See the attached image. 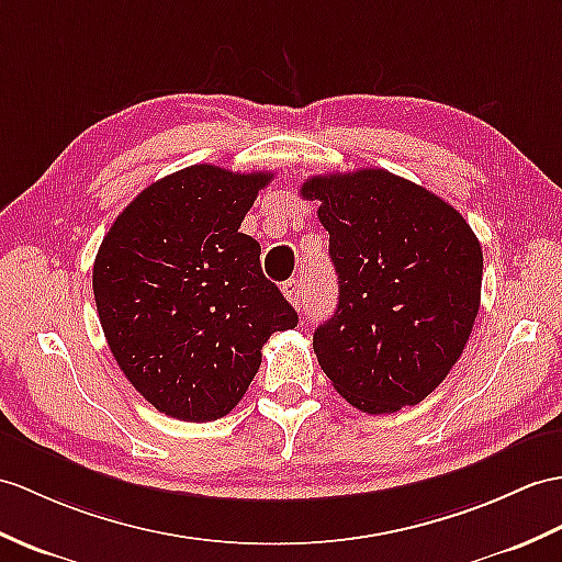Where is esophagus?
Here are the masks:
<instances>
[{
	"mask_svg": "<svg viewBox=\"0 0 562 562\" xmlns=\"http://www.w3.org/2000/svg\"><path fill=\"white\" fill-rule=\"evenodd\" d=\"M282 294L286 296V302H290L294 308H302V304H304V282L299 280V278H292V280H286L284 284H282Z\"/></svg>",
	"mask_w": 562,
	"mask_h": 562,
	"instance_id": "esophagus-1",
	"label": "esophagus"
}]
</instances>
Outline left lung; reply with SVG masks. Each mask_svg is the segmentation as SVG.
<instances>
[{
  "label": "left lung",
  "mask_w": 562,
  "mask_h": 562,
  "mask_svg": "<svg viewBox=\"0 0 562 562\" xmlns=\"http://www.w3.org/2000/svg\"><path fill=\"white\" fill-rule=\"evenodd\" d=\"M321 201L340 299L313 333L333 387L367 414L419 404L458 363L481 302L484 254L440 195L385 169L304 181Z\"/></svg>",
  "instance_id": "1"
}]
</instances>
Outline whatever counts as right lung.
Returning <instances> with one entry per match:
<instances>
[{
  "instance_id": "obj_1",
  "label": "right lung",
  "mask_w": 562,
  "mask_h": 562,
  "mask_svg": "<svg viewBox=\"0 0 562 562\" xmlns=\"http://www.w3.org/2000/svg\"><path fill=\"white\" fill-rule=\"evenodd\" d=\"M272 175L191 165L143 189L104 234L93 294L112 357L155 409L215 422L244 397L260 349L299 323L239 232Z\"/></svg>"
}]
</instances>
